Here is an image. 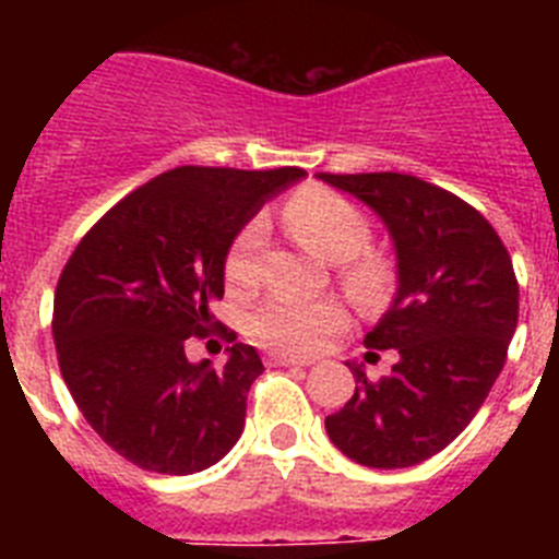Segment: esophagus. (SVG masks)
<instances>
[{
    "label": "esophagus",
    "mask_w": 559,
    "mask_h": 559,
    "mask_svg": "<svg viewBox=\"0 0 559 559\" xmlns=\"http://www.w3.org/2000/svg\"><path fill=\"white\" fill-rule=\"evenodd\" d=\"M269 364H274V367H310L313 360L296 358V355L288 353H269Z\"/></svg>",
    "instance_id": "34e87169"
}]
</instances>
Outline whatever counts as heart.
<instances>
[{
  "label": "heart",
  "mask_w": 559,
  "mask_h": 559,
  "mask_svg": "<svg viewBox=\"0 0 559 559\" xmlns=\"http://www.w3.org/2000/svg\"><path fill=\"white\" fill-rule=\"evenodd\" d=\"M285 229L296 243L319 254L328 263H338V280L347 294L364 308H374L392 290V265L369 243L367 215L344 195L322 187L296 192L283 210ZM263 243V224L251 221L237 231L226 254V280L231 285H249L257 271V251ZM347 322V310L335 299H269L251 316V333L274 347L310 353L338 333Z\"/></svg>",
  "instance_id": "b5f03b06"
}]
</instances>
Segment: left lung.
<instances>
[{
  "label": "left lung",
  "instance_id": "left-lung-1",
  "mask_svg": "<svg viewBox=\"0 0 559 559\" xmlns=\"http://www.w3.org/2000/svg\"><path fill=\"white\" fill-rule=\"evenodd\" d=\"M316 179L367 204L397 257L392 305L364 338L372 349H394L397 364L378 383L364 364H347L358 386L324 428L364 467H412L451 445L501 374L518 328L512 260L481 212L417 176Z\"/></svg>",
  "mask_w": 559,
  "mask_h": 559
}]
</instances>
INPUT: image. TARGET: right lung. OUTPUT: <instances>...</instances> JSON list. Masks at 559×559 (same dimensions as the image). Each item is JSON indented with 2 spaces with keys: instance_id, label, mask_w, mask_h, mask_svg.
Masks as SVG:
<instances>
[{
  "instance_id": "add662e5",
  "label": "right lung",
  "mask_w": 559,
  "mask_h": 559,
  "mask_svg": "<svg viewBox=\"0 0 559 559\" xmlns=\"http://www.w3.org/2000/svg\"><path fill=\"white\" fill-rule=\"evenodd\" d=\"M299 167H176L133 190L86 231L56 288L52 335L67 389L106 445L142 471L190 476L235 448L263 374L249 344L224 369L190 364L224 296L231 240Z\"/></svg>"
}]
</instances>
